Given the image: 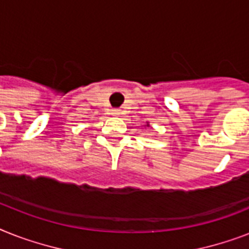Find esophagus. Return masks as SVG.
<instances>
[{
    "label": "esophagus",
    "instance_id": "34e87169",
    "mask_svg": "<svg viewBox=\"0 0 249 249\" xmlns=\"http://www.w3.org/2000/svg\"><path fill=\"white\" fill-rule=\"evenodd\" d=\"M114 115H119V111L118 110H114Z\"/></svg>",
    "mask_w": 249,
    "mask_h": 249
}]
</instances>
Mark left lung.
Listing matches in <instances>:
<instances>
[{"label":"left lung","instance_id":"1","mask_svg":"<svg viewBox=\"0 0 249 249\" xmlns=\"http://www.w3.org/2000/svg\"><path fill=\"white\" fill-rule=\"evenodd\" d=\"M147 125H148V124H147Z\"/></svg>","mask_w":249,"mask_h":249}]
</instances>
